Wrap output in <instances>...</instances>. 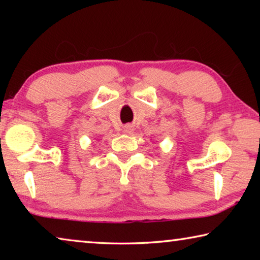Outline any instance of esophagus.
<instances>
[{"label": "esophagus", "instance_id": "esophagus-1", "mask_svg": "<svg viewBox=\"0 0 260 260\" xmlns=\"http://www.w3.org/2000/svg\"><path fill=\"white\" fill-rule=\"evenodd\" d=\"M124 131H125V133H127V134H132V133H133V131H134V129H133V127L128 125V126H126V127H125V129H124Z\"/></svg>", "mask_w": 260, "mask_h": 260}]
</instances>
